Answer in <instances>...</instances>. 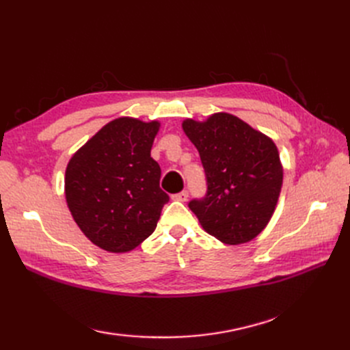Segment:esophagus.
<instances>
[{"label": "esophagus", "mask_w": 350, "mask_h": 350, "mask_svg": "<svg viewBox=\"0 0 350 350\" xmlns=\"http://www.w3.org/2000/svg\"><path fill=\"white\" fill-rule=\"evenodd\" d=\"M172 198L176 200V201H187L188 200V191H187V189H184V191H181V193L174 194Z\"/></svg>", "instance_id": "34e87169"}]
</instances>
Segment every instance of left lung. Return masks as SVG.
I'll return each mask as SVG.
<instances>
[{
    "label": "left lung",
    "mask_w": 350,
    "mask_h": 350,
    "mask_svg": "<svg viewBox=\"0 0 350 350\" xmlns=\"http://www.w3.org/2000/svg\"><path fill=\"white\" fill-rule=\"evenodd\" d=\"M183 130L203 163L207 194L188 207L203 229L229 245L250 242L278 206L283 166L274 142L228 112L204 121L187 118Z\"/></svg>",
    "instance_id": "1"
}]
</instances>
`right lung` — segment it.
Listing matches in <instances>:
<instances>
[{
  "label": "right lung",
  "instance_id": "right-lung-1",
  "mask_svg": "<svg viewBox=\"0 0 350 350\" xmlns=\"http://www.w3.org/2000/svg\"><path fill=\"white\" fill-rule=\"evenodd\" d=\"M161 122L121 116L72 154L66 200L72 219L94 245L129 252L156 229L169 196L159 187L161 166L150 156Z\"/></svg>",
  "mask_w": 350,
  "mask_h": 350
}]
</instances>
